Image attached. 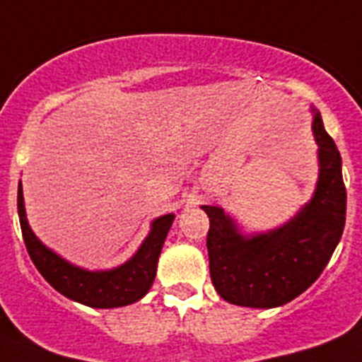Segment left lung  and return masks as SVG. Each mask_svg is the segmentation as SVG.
<instances>
[{"label": "left lung", "mask_w": 362, "mask_h": 362, "mask_svg": "<svg viewBox=\"0 0 362 362\" xmlns=\"http://www.w3.org/2000/svg\"><path fill=\"white\" fill-rule=\"evenodd\" d=\"M318 180L309 202L285 224L243 233L221 206H200L209 217V274L221 298L233 305L279 308L309 289L326 269L346 223L342 158L313 106Z\"/></svg>", "instance_id": "obj_1"}]
</instances>
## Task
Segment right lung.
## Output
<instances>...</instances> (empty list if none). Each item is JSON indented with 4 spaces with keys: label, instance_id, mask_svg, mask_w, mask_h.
Instances as JSON below:
<instances>
[{
    "label": "right lung",
    "instance_id": "obj_1",
    "mask_svg": "<svg viewBox=\"0 0 362 362\" xmlns=\"http://www.w3.org/2000/svg\"><path fill=\"white\" fill-rule=\"evenodd\" d=\"M18 215L27 252L45 281L66 298L95 309L123 308L144 298L156 278L158 257L175 221V214L154 218L148 235L123 265L110 270H88L64 259L36 238L27 221L21 182L18 186Z\"/></svg>",
    "mask_w": 362,
    "mask_h": 362
}]
</instances>
